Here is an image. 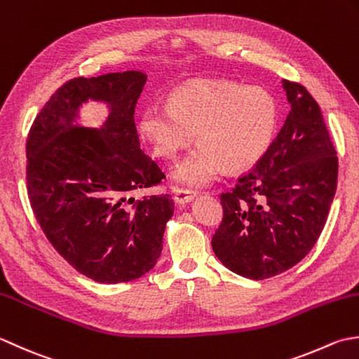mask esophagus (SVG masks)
<instances>
[{
    "label": "esophagus",
    "mask_w": 359,
    "mask_h": 359,
    "mask_svg": "<svg viewBox=\"0 0 359 359\" xmlns=\"http://www.w3.org/2000/svg\"><path fill=\"white\" fill-rule=\"evenodd\" d=\"M173 200L177 204H180V206H184V204L190 203L194 198L195 195L192 192H189V190H181V189H173Z\"/></svg>",
    "instance_id": "esophagus-1"
}]
</instances>
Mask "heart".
I'll use <instances>...</instances> for the list:
<instances>
[{
    "mask_svg": "<svg viewBox=\"0 0 359 359\" xmlns=\"http://www.w3.org/2000/svg\"><path fill=\"white\" fill-rule=\"evenodd\" d=\"M277 107L262 88L196 80L178 88L169 105H147L139 133L159 158L170 159L194 141L200 144L172 172L177 184L206 187L223 165L238 172L252 167L273 142Z\"/></svg>",
    "mask_w": 359,
    "mask_h": 359,
    "instance_id": "obj_1",
    "label": "heart"
}]
</instances>
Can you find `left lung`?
I'll return each instance as SVG.
<instances>
[{"label":"left lung","instance_id":"obj_1","mask_svg":"<svg viewBox=\"0 0 359 359\" xmlns=\"http://www.w3.org/2000/svg\"><path fill=\"white\" fill-rule=\"evenodd\" d=\"M291 105L254 169L222 195L212 250L232 273L262 280L297 265L323 232L338 182V156L318 102L282 80Z\"/></svg>","mask_w":359,"mask_h":359}]
</instances>
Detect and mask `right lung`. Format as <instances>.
Masks as SVG:
<instances>
[{
  "instance_id": "1",
  "label": "right lung",
  "mask_w": 359,
  "mask_h": 359,
  "mask_svg": "<svg viewBox=\"0 0 359 359\" xmlns=\"http://www.w3.org/2000/svg\"><path fill=\"white\" fill-rule=\"evenodd\" d=\"M147 82L142 71L77 77L57 90L36 116L26 144L27 194L50 245L79 273L100 283L139 279L156 265L170 195L144 196L163 170L139 145L135 107ZM90 101L109 116L85 126Z\"/></svg>"
}]
</instances>
